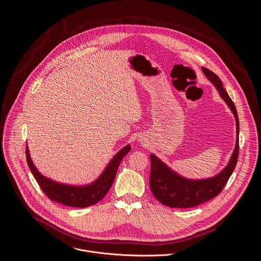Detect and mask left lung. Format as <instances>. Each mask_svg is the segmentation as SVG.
Instances as JSON below:
<instances>
[{"instance_id": "8db88e82", "label": "left lung", "mask_w": 261, "mask_h": 261, "mask_svg": "<svg viewBox=\"0 0 261 261\" xmlns=\"http://www.w3.org/2000/svg\"><path fill=\"white\" fill-rule=\"evenodd\" d=\"M202 70L208 80L216 86L221 98L227 103L234 114L236 122L235 149L227 167L222 172L212 178L201 180H191L178 175L158 157L151 154V192L161 204L172 208L195 207L217 197L223 191L238 163L240 152V122L238 111L226 89L223 87L220 78L206 67H202Z\"/></svg>"}]
</instances>
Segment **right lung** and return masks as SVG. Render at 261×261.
<instances>
[{"mask_svg":"<svg viewBox=\"0 0 261 261\" xmlns=\"http://www.w3.org/2000/svg\"><path fill=\"white\" fill-rule=\"evenodd\" d=\"M130 150L131 147L129 145L124 147L111 159L102 175L96 181L83 186L59 183L42 176L35 168L30 157L28 146L26 147V158L31 173L46 197L65 206L84 208L98 203L106 196L114 181L122 159L128 154V152H130Z\"/></svg>","mask_w":261,"mask_h":261,"instance_id":"obj_1","label":"right lung"}]
</instances>
